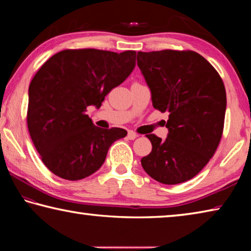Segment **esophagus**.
I'll use <instances>...</instances> for the list:
<instances>
[{"label":"esophagus","mask_w":251,"mask_h":251,"mask_svg":"<svg viewBox=\"0 0 251 251\" xmlns=\"http://www.w3.org/2000/svg\"><path fill=\"white\" fill-rule=\"evenodd\" d=\"M136 137H137V134H136L135 131L128 130V134H127V138L130 139V141H133V139H135Z\"/></svg>","instance_id":"obj_1"}]
</instances>
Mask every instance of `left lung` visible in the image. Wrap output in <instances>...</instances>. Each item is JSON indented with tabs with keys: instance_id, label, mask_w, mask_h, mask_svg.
<instances>
[{
	"instance_id": "1",
	"label": "left lung",
	"mask_w": 251,
	"mask_h": 251,
	"mask_svg": "<svg viewBox=\"0 0 251 251\" xmlns=\"http://www.w3.org/2000/svg\"><path fill=\"white\" fill-rule=\"evenodd\" d=\"M137 65L156 109L167 112V138L146 135L150 155L141 163L148 175L166 185L192 179L215 154L222 139L227 99L222 78L192 50L138 52Z\"/></svg>"
}]
</instances>
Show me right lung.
<instances>
[{
	"mask_svg": "<svg viewBox=\"0 0 251 251\" xmlns=\"http://www.w3.org/2000/svg\"><path fill=\"white\" fill-rule=\"evenodd\" d=\"M135 50H65L49 58L28 87L27 127L46 167L67 180H79L104 164L123 128L93 124L88 106L100 108L110 90L128 77Z\"/></svg>",
	"mask_w": 251,
	"mask_h": 251,
	"instance_id": "right-lung-1",
	"label": "right lung"
}]
</instances>
